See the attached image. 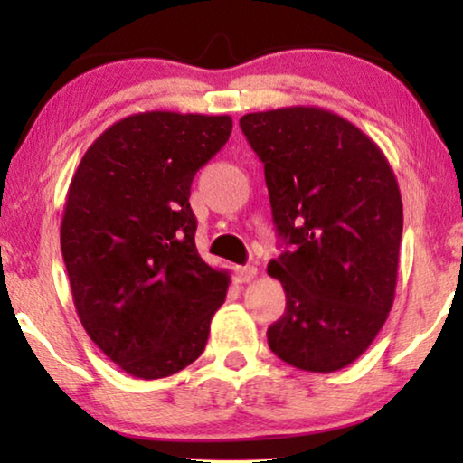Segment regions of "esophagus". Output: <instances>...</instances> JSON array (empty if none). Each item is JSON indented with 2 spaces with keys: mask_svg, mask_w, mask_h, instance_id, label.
<instances>
[{
  "mask_svg": "<svg viewBox=\"0 0 463 463\" xmlns=\"http://www.w3.org/2000/svg\"><path fill=\"white\" fill-rule=\"evenodd\" d=\"M255 276H257L255 265H240V268H236V280L238 282H250Z\"/></svg>",
  "mask_w": 463,
  "mask_h": 463,
  "instance_id": "obj_1",
  "label": "esophagus"
}]
</instances>
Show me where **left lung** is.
Masks as SVG:
<instances>
[{
  "instance_id": "1",
  "label": "left lung",
  "mask_w": 463,
  "mask_h": 463,
  "mask_svg": "<svg viewBox=\"0 0 463 463\" xmlns=\"http://www.w3.org/2000/svg\"><path fill=\"white\" fill-rule=\"evenodd\" d=\"M240 128L263 162L278 236L290 246L268 265L287 293L269 350L301 371L344 369L394 303L402 238L394 170L363 130L320 107L246 113Z\"/></svg>"
}]
</instances>
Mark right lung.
I'll return each mask as SVG.
<instances>
[{"instance_id": "add662e5", "label": "right lung", "mask_w": 463, "mask_h": 463, "mask_svg": "<svg viewBox=\"0 0 463 463\" xmlns=\"http://www.w3.org/2000/svg\"><path fill=\"white\" fill-rule=\"evenodd\" d=\"M230 116L145 111L109 126L67 192L61 250L81 326L119 369L175 375L204 352L230 276L195 249L189 189Z\"/></svg>"}]
</instances>
